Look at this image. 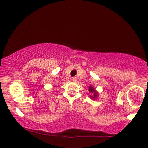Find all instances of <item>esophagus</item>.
<instances>
[{"mask_svg": "<svg viewBox=\"0 0 148 148\" xmlns=\"http://www.w3.org/2000/svg\"><path fill=\"white\" fill-rule=\"evenodd\" d=\"M72 81H77V77H72Z\"/></svg>", "mask_w": 148, "mask_h": 148, "instance_id": "esophagus-1", "label": "esophagus"}]
</instances>
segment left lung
<instances>
[{
    "label": "left lung",
    "instance_id": "1",
    "mask_svg": "<svg viewBox=\"0 0 148 148\" xmlns=\"http://www.w3.org/2000/svg\"><path fill=\"white\" fill-rule=\"evenodd\" d=\"M89 91L91 92V93H92L93 94V96L92 97H93V99H95V98L97 96V93H96V91H95V89H94L93 87H90L89 89Z\"/></svg>",
    "mask_w": 148,
    "mask_h": 148
}]
</instances>
